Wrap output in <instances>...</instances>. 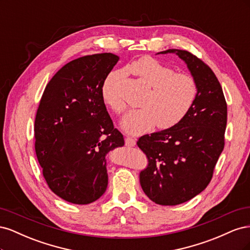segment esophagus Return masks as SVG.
Here are the masks:
<instances>
[{"label":"esophagus","mask_w":250,"mask_h":250,"mask_svg":"<svg viewBox=\"0 0 250 250\" xmlns=\"http://www.w3.org/2000/svg\"><path fill=\"white\" fill-rule=\"evenodd\" d=\"M125 145H126L127 147H133V146L135 145V140L132 139V138H130V137H127V138L125 139Z\"/></svg>","instance_id":"obj_1"}]
</instances>
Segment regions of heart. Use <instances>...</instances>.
I'll list each match as a JSON object with an SVG mask.
<instances>
[{
  "mask_svg": "<svg viewBox=\"0 0 250 250\" xmlns=\"http://www.w3.org/2000/svg\"><path fill=\"white\" fill-rule=\"evenodd\" d=\"M127 71L150 86L141 103L143 108L132 110L124 118L122 127L127 132L140 134L154 125L168 129L180 123L193 107L198 86L190 75L175 73L171 66L150 56L137 59L128 65ZM119 79V72L108 75L102 86V99L113 111L122 113L126 106L118 95Z\"/></svg>",
  "mask_w": 250,
  "mask_h": 250,
  "instance_id": "heart-1",
  "label": "heart"
}]
</instances>
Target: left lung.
Returning <instances> with one entry per match:
<instances>
[{
	"instance_id": "8db88e82",
	"label": "left lung",
	"mask_w": 250,
	"mask_h": 250,
	"mask_svg": "<svg viewBox=\"0 0 250 250\" xmlns=\"http://www.w3.org/2000/svg\"><path fill=\"white\" fill-rule=\"evenodd\" d=\"M160 53H176L198 86L193 107L180 123L137 142L148 157L140 173L144 193L161 206H176L201 193L213 177L224 148L228 105L220 82L201 59L185 50Z\"/></svg>"
}]
</instances>
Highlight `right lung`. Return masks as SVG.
Returning a JSON list of instances; mask_svg holds the SVG:
<instances>
[{"instance_id":"obj_1","label":"right lung","mask_w":250,"mask_h":250,"mask_svg":"<svg viewBox=\"0 0 250 250\" xmlns=\"http://www.w3.org/2000/svg\"><path fill=\"white\" fill-rule=\"evenodd\" d=\"M119 57L101 53L63 65L49 81L37 108L35 152L49 188L63 200L88 204L106 191V154L124 146L102 99Z\"/></svg>"}]
</instances>
